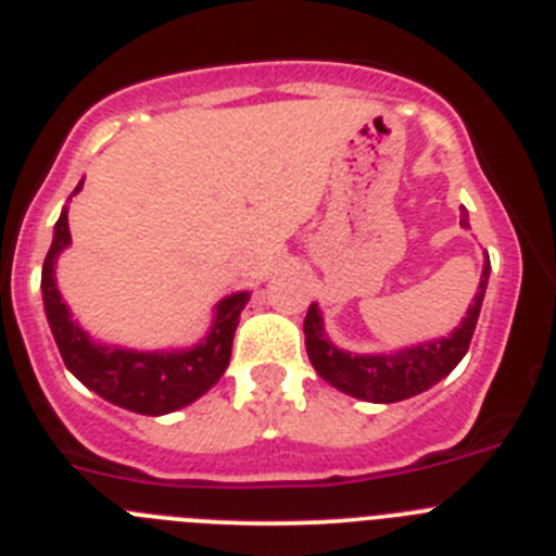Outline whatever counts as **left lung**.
Returning <instances> with one entry per match:
<instances>
[{"mask_svg":"<svg viewBox=\"0 0 556 556\" xmlns=\"http://www.w3.org/2000/svg\"><path fill=\"white\" fill-rule=\"evenodd\" d=\"M463 227H468V216L463 213L459 218ZM490 263H484L482 282H479L473 304L468 307V315L463 318L457 329L448 338L434 340V343H421L415 349H404L399 354H368V357H352V354L340 352L324 338L321 315L318 307L309 304L307 318H304V343L307 354L318 377L327 379L338 390L349 396L365 399V402H402V399L415 396L421 390L432 388L434 382L454 371V365L465 357L471 346L473 329L479 321V309H482L484 288H488Z\"/></svg>","mask_w":556,"mask_h":556,"instance_id":"left-lung-1","label":"left lung"}]
</instances>
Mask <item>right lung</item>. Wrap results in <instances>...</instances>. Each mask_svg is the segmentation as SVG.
<instances>
[{"label":"right lung","instance_id":"right-lung-1","mask_svg":"<svg viewBox=\"0 0 556 556\" xmlns=\"http://www.w3.org/2000/svg\"><path fill=\"white\" fill-rule=\"evenodd\" d=\"M79 191V188H77ZM72 241L68 216L58 218L52 247L43 260L41 288L43 307H47L49 327H52L54 343L68 371L83 384L99 393L108 402L141 415H163L197 402L204 390L222 379L232 357V338L241 309L247 307L249 293H235L218 304L216 324L191 352L174 354H143L124 352V349H104L88 340V334L68 318V309L54 288V260L60 249Z\"/></svg>","mask_w":556,"mask_h":556}]
</instances>
